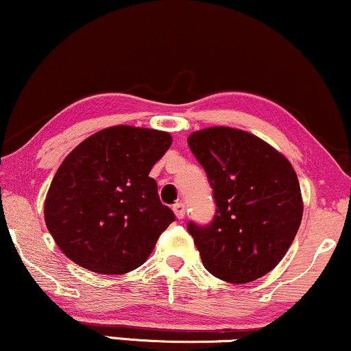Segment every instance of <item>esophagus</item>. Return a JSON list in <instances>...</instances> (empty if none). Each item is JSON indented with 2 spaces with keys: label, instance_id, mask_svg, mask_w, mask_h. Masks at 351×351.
Instances as JSON below:
<instances>
[{
  "label": "esophagus",
  "instance_id": "esophagus-1",
  "mask_svg": "<svg viewBox=\"0 0 351 351\" xmlns=\"http://www.w3.org/2000/svg\"><path fill=\"white\" fill-rule=\"evenodd\" d=\"M184 204H181V202H178V204H175V206H173V212H175V215H176V219H180V220H183L184 219Z\"/></svg>",
  "mask_w": 351,
  "mask_h": 351
}]
</instances>
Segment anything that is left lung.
I'll list each match as a JSON object with an SVG mask.
<instances>
[{
    "label": "left lung",
    "instance_id": "1",
    "mask_svg": "<svg viewBox=\"0 0 351 351\" xmlns=\"http://www.w3.org/2000/svg\"><path fill=\"white\" fill-rule=\"evenodd\" d=\"M188 144L217 204L208 227L188 225L204 267L228 283L261 278L283 259L300 228L303 197L293 167L261 137L237 128L194 131Z\"/></svg>",
    "mask_w": 351,
    "mask_h": 351
}]
</instances>
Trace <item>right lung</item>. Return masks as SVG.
Here are the masks:
<instances>
[{
  "instance_id": "add662e5",
  "label": "right lung",
  "mask_w": 351,
  "mask_h": 351,
  "mask_svg": "<svg viewBox=\"0 0 351 351\" xmlns=\"http://www.w3.org/2000/svg\"><path fill=\"white\" fill-rule=\"evenodd\" d=\"M171 141L165 131L119 124L71 150L43 208L48 232L66 257L104 275L126 274L147 261L175 220L149 176Z\"/></svg>"
}]
</instances>
